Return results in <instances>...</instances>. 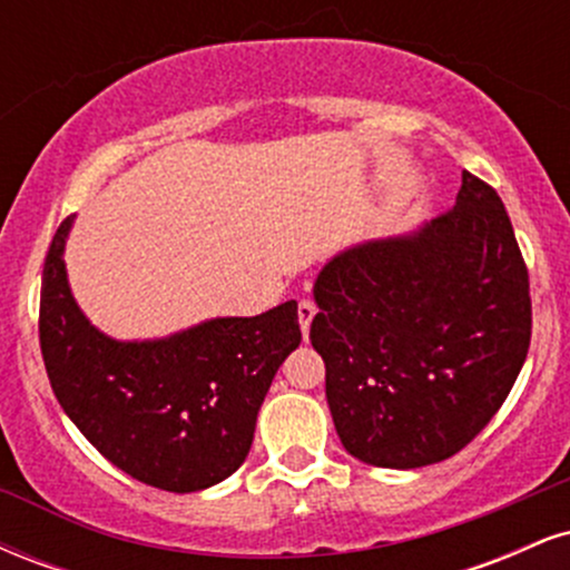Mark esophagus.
<instances>
[{
	"instance_id": "34e87169",
	"label": "esophagus",
	"mask_w": 570,
	"mask_h": 570,
	"mask_svg": "<svg viewBox=\"0 0 570 570\" xmlns=\"http://www.w3.org/2000/svg\"><path fill=\"white\" fill-rule=\"evenodd\" d=\"M313 316H316V305L311 303V299H303L297 307V318H299V330H303V337L307 340V332H311V322Z\"/></svg>"
}]
</instances>
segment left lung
Returning <instances> with one entry per match:
<instances>
[{"instance_id": "1", "label": "left lung", "mask_w": 570, "mask_h": 570, "mask_svg": "<svg viewBox=\"0 0 570 570\" xmlns=\"http://www.w3.org/2000/svg\"><path fill=\"white\" fill-rule=\"evenodd\" d=\"M311 343L343 448L381 469L455 455L488 426L531 345L528 271L493 187L335 257L313 284Z\"/></svg>"}]
</instances>
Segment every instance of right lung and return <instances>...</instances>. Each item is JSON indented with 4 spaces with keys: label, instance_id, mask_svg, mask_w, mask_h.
Listing matches in <instances>:
<instances>
[{
    "label": "right lung",
    "instance_id": "add662e5",
    "mask_svg": "<svg viewBox=\"0 0 570 570\" xmlns=\"http://www.w3.org/2000/svg\"><path fill=\"white\" fill-rule=\"evenodd\" d=\"M53 235L42 271L39 345L56 399L85 440L147 485L195 493L246 461L267 389L297 348V303L259 316H217L168 337L117 340L71 294L67 238Z\"/></svg>",
    "mask_w": 570,
    "mask_h": 570
}]
</instances>
